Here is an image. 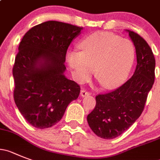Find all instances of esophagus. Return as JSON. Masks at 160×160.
Returning a JSON list of instances; mask_svg holds the SVG:
<instances>
[{
    "label": "esophagus",
    "mask_w": 160,
    "mask_h": 160,
    "mask_svg": "<svg viewBox=\"0 0 160 160\" xmlns=\"http://www.w3.org/2000/svg\"><path fill=\"white\" fill-rule=\"evenodd\" d=\"M80 95L83 98V97H87L88 96V95H90V93H89L88 92H87L86 90H84V89H83V90L80 92Z\"/></svg>",
    "instance_id": "esophagus-1"
}]
</instances>
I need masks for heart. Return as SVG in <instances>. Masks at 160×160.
Instances as JSON below:
<instances>
[{"label": "heart", "mask_w": 160, "mask_h": 160, "mask_svg": "<svg viewBox=\"0 0 160 160\" xmlns=\"http://www.w3.org/2000/svg\"><path fill=\"white\" fill-rule=\"evenodd\" d=\"M82 51H70L67 63L77 82L83 83L94 74L103 88L115 89L129 75L135 58L132 42L104 31H97L82 40Z\"/></svg>", "instance_id": "1"}]
</instances>
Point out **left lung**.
Segmentation results:
<instances>
[{"label": "left lung", "instance_id": "1", "mask_svg": "<svg viewBox=\"0 0 160 160\" xmlns=\"http://www.w3.org/2000/svg\"><path fill=\"white\" fill-rule=\"evenodd\" d=\"M125 31L136 49L135 72L127 82L115 91L97 95L95 109L87 117L92 130L103 139L118 137L137 120L154 83L156 60L152 49L138 34Z\"/></svg>", "mask_w": 160, "mask_h": 160}]
</instances>
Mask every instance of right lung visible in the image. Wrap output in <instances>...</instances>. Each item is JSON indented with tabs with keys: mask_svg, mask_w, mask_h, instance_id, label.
Masks as SVG:
<instances>
[{
	"mask_svg": "<svg viewBox=\"0 0 160 160\" xmlns=\"http://www.w3.org/2000/svg\"><path fill=\"white\" fill-rule=\"evenodd\" d=\"M82 30L46 21L31 28L19 43L12 70L14 100L34 127H52L80 95V86L65 76V62L68 46Z\"/></svg>",
	"mask_w": 160,
	"mask_h": 160,
	"instance_id": "add662e5",
	"label": "right lung"
}]
</instances>
